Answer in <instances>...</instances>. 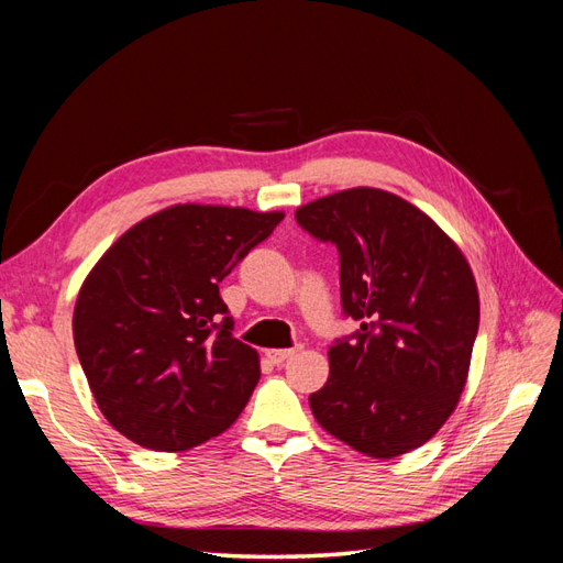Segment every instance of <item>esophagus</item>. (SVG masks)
Instances as JSON below:
<instances>
[{
	"label": "esophagus",
	"mask_w": 563,
	"mask_h": 563,
	"mask_svg": "<svg viewBox=\"0 0 563 563\" xmlns=\"http://www.w3.org/2000/svg\"><path fill=\"white\" fill-rule=\"evenodd\" d=\"M265 354H267V360H269L272 364H275V366H282L284 362L291 360V356L296 354V350H267Z\"/></svg>",
	"instance_id": "1"
}]
</instances>
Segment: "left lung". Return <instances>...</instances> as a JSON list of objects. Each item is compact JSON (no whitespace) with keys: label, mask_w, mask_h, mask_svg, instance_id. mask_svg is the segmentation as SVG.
<instances>
[{"label":"left lung","mask_w":563,"mask_h":563,"mask_svg":"<svg viewBox=\"0 0 563 563\" xmlns=\"http://www.w3.org/2000/svg\"><path fill=\"white\" fill-rule=\"evenodd\" d=\"M296 220L340 253L343 312L360 321L329 350V380L310 408L323 430L371 457L430 441L463 395L479 291L463 251L406 199L352 187Z\"/></svg>","instance_id":"left-lung-1"}]
</instances>
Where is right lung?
I'll return each instance as SVG.
<instances>
[{"mask_svg":"<svg viewBox=\"0 0 563 563\" xmlns=\"http://www.w3.org/2000/svg\"><path fill=\"white\" fill-rule=\"evenodd\" d=\"M284 213L174 203L129 228L84 279L73 335L100 413L133 444L178 453L225 432L261 378L218 284Z\"/></svg>","mask_w":563,"mask_h":563,"instance_id":"right-lung-1","label":"right lung"}]
</instances>
